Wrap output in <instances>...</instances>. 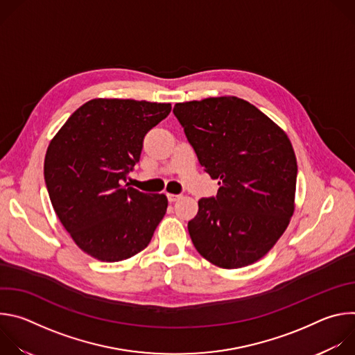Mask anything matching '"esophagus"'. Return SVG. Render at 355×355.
I'll return each instance as SVG.
<instances>
[{
	"instance_id": "esophagus-1",
	"label": "esophagus",
	"mask_w": 355,
	"mask_h": 355,
	"mask_svg": "<svg viewBox=\"0 0 355 355\" xmlns=\"http://www.w3.org/2000/svg\"><path fill=\"white\" fill-rule=\"evenodd\" d=\"M181 198V195L180 193H167V199H168V202H175V200H178Z\"/></svg>"
}]
</instances>
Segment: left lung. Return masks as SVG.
<instances>
[{
    "label": "left lung",
    "instance_id": "1",
    "mask_svg": "<svg viewBox=\"0 0 355 355\" xmlns=\"http://www.w3.org/2000/svg\"><path fill=\"white\" fill-rule=\"evenodd\" d=\"M204 170L219 181L188 222L195 248L212 264L241 268L264 257L293 214L296 157L288 136L236 96L175 104L173 110Z\"/></svg>",
    "mask_w": 355,
    "mask_h": 355
}]
</instances>
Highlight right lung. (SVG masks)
Segmentation results:
<instances>
[{"label": "right lung", "mask_w": 355, "mask_h": 355, "mask_svg": "<svg viewBox=\"0 0 355 355\" xmlns=\"http://www.w3.org/2000/svg\"><path fill=\"white\" fill-rule=\"evenodd\" d=\"M170 111V104L91 99L50 141L44 157L50 200L91 257L115 263L137 254L166 215V195L123 182L140 160L144 136Z\"/></svg>", "instance_id": "add662e5"}]
</instances>
